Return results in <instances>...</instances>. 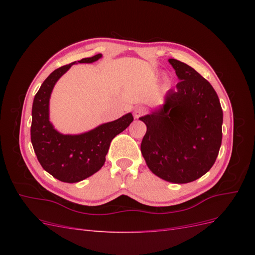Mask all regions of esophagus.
I'll return each instance as SVG.
<instances>
[{"instance_id": "obj_1", "label": "esophagus", "mask_w": 255, "mask_h": 255, "mask_svg": "<svg viewBox=\"0 0 255 255\" xmlns=\"http://www.w3.org/2000/svg\"><path fill=\"white\" fill-rule=\"evenodd\" d=\"M146 113V109L143 106H137L135 111H134V117L136 119H138L139 117H141V116H143L144 114Z\"/></svg>"}]
</instances>
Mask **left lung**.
Wrapping results in <instances>:
<instances>
[{"label": "left lung", "instance_id": "left-lung-1", "mask_svg": "<svg viewBox=\"0 0 255 255\" xmlns=\"http://www.w3.org/2000/svg\"><path fill=\"white\" fill-rule=\"evenodd\" d=\"M180 82L159 110L139 119L146 132L140 150L150 170L167 182L185 184L204 175L218 156L223 114L212 85L194 68L173 58Z\"/></svg>", "mask_w": 255, "mask_h": 255}]
</instances>
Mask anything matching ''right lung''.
I'll return each instance as SVG.
<instances>
[{"mask_svg": "<svg viewBox=\"0 0 255 255\" xmlns=\"http://www.w3.org/2000/svg\"><path fill=\"white\" fill-rule=\"evenodd\" d=\"M101 57L102 54H97L78 63L90 64ZM74 64L76 61L56 69L42 83L34 98L30 127V140L40 165L55 179L66 183L83 181L99 171L105 163L112 140L134 120L133 115L128 113L83 134L64 135L57 132L49 118L50 97L60 76Z\"/></svg>", "mask_w": 255, "mask_h": 255, "instance_id": "add662e5", "label": "right lung"}]
</instances>
